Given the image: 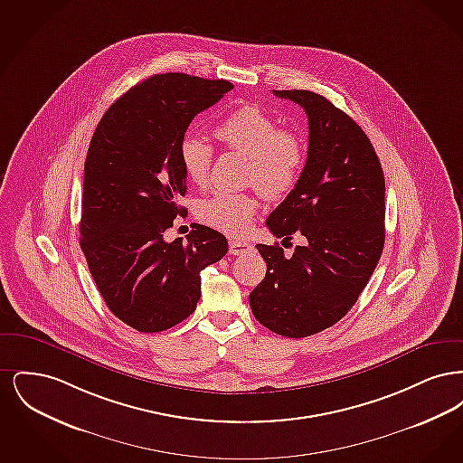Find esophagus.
<instances>
[{
  "label": "esophagus",
  "instance_id": "34e87169",
  "mask_svg": "<svg viewBox=\"0 0 463 463\" xmlns=\"http://www.w3.org/2000/svg\"><path fill=\"white\" fill-rule=\"evenodd\" d=\"M253 250V244L248 241H238V240H232L229 241V251L231 255H242V253H248Z\"/></svg>",
  "mask_w": 463,
  "mask_h": 463
}]
</instances>
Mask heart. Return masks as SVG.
<instances>
[{"label":"heart","instance_id":"1","mask_svg":"<svg viewBox=\"0 0 463 463\" xmlns=\"http://www.w3.org/2000/svg\"><path fill=\"white\" fill-rule=\"evenodd\" d=\"M215 137L227 149L248 156L246 180L265 198L288 196L298 184L306 166L304 140L257 106H241L227 114L215 128ZM213 147L203 137L187 133L178 144V159L185 176L204 185L210 178ZM259 203L246 193L219 191L203 199L198 206L199 221L231 236L250 231Z\"/></svg>","mask_w":463,"mask_h":463}]
</instances>
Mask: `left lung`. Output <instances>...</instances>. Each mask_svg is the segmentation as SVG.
<instances>
[{
	"label": "left lung",
	"mask_w": 463,
	"mask_h": 463,
	"mask_svg": "<svg viewBox=\"0 0 463 463\" xmlns=\"http://www.w3.org/2000/svg\"><path fill=\"white\" fill-rule=\"evenodd\" d=\"M302 106L308 119L307 161L267 227L289 242L257 244L265 278L250 293L255 319L278 335L304 338L338 323L368 285L385 242V178L363 128L328 99L308 90H274Z\"/></svg>",
	"instance_id": "left-lung-1"
}]
</instances>
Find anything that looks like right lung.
Here are the masks:
<instances>
[{
  "mask_svg": "<svg viewBox=\"0 0 463 463\" xmlns=\"http://www.w3.org/2000/svg\"><path fill=\"white\" fill-rule=\"evenodd\" d=\"M232 89L225 80L155 74L106 110L90 140L80 244L104 302L133 330L165 331L189 317L199 272L227 253L225 236L206 225L196 223L185 242L163 234L187 191L178 144L194 116Z\"/></svg>",
  "mask_w": 463,
  "mask_h": 463,
  "instance_id": "1",
  "label": "right lung"
}]
</instances>
